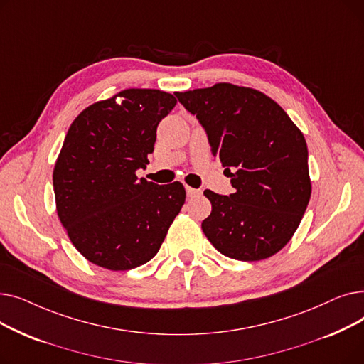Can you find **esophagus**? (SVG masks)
Segmentation results:
<instances>
[{
  "label": "esophagus",
  "instance_id": "obj_1",
  "mask_svg": "<svg viewBox=\"0 0 364 364\" xmlns=\"http://www.w3.org/2000/svg\"><path fill=\"white\" fill-rule=\"evenodd\" d=\"M186 193H187L188 198H198V196L202 195L199 188H193V187H188V186H186Z\"/></svg>",
  "mask_w": 364,
  "mask_h": 364
}]
</instances>
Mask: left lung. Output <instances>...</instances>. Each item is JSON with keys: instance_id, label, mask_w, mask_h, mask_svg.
<instances>
[{"instance_id": "1", "label": "left lung", "mask_w": 364, "mask_h": 364, "mask_svg": "<svg viewBox=\"0 0 364 364\" xmlns=\"http://www.w3.org/2000/svg\"><path fill=\"white\" fill-rule=\"evenodd\" d=\"M176 95L196 114L235 187L230 196L203 192L213 205L202 221L205 236L239 261L277 254L296 232L311 196L304 134L273 99L254 88L220 82Z\"/></svg>"}]
</instances>
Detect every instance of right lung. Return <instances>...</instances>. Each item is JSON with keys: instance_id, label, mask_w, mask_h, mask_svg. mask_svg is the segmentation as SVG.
<instances>
[{"instance_id": "obj_1", "label": "right lung", "mask_w": 364, "mask_h": 364, "mask_svg": "<svg viewBox=\"0 0 364 364\" xmlns=\"http://www.w3.org/2000/svg\"><path fill=\"white\" fill-rule=\"evenodd\" d=\"M177 100L128 88L95 102L68 129L53 171L55 209L72 245L90 262L127 272L150 261L186 200L180 181L137 178L156 128Z\"/></svg>"}]
</instances>
